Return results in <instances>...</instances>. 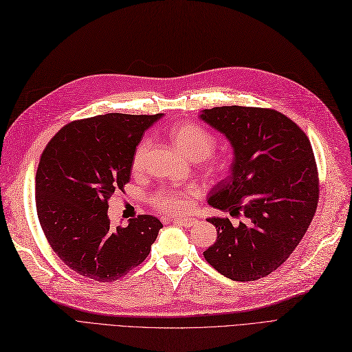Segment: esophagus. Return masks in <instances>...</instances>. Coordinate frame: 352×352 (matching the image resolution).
Listing matches in <instances>:
<instances>
[{
    "instance_id": "esophagus-1",
    "label": "esophagus",
    "mask_w": 352,
    "mask_h": 352,
    "mask_svg": "<svg viewBox=\"0 0 352 352\" xmlns=\"http://www.w3.org/2000/svg\"><path fill=\"white\" fill-rule=\"evenodd\" d=\"M172 221L177 223V225L184 226V228H186V229H189V228H192V226L197 225V219H192V217H185V219H182V217H172Z\"/></svg>"
}]
</instances>
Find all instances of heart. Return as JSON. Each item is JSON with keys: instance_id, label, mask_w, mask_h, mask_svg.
Returning a JSON list of instances; mask_svg holds the SVG:
<instances>
[{"instance_id": "heart-1", "label": "heart", "mask_w": 352, "mask_h": 352, "mask_svg": "<svg viewBox=\"0 0 352 352\" xmlns=\"http://www.w3.org/2000/svg\"><path fill=\"white\" fill-rule=\"evenodd\" d=\"M170 138L177 150L186 158L201 160L210 155L216 146V138L204 127L192 123H182L170 129ZM150 148V140L145 138L138 144L132 157V170L141 172L145 164L146 151ZM211 168L220 172L225 168L220 160L211 163ZM201 195V188L195 184L185 186H170L158 189L151 195V204L163 212H186L194 207L195 199Z\"/></svg>"}]
</instances>
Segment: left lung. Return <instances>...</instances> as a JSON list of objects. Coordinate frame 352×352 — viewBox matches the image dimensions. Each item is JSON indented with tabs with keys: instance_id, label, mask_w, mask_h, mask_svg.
<instances>
[{
	"instance_id": "obj_1",
	"label": "left lung",
	"mask_w": 352,
	"mask_h": 352,
	"mask_svg": "<svg viewBox=\"0 0 352 352\" xmlns=\"http://www.w3.org/2000/svg\"><path fill=\"white\" fill-rule=\"evenodd\" d=\"M199 117L233 148L230 176L211 189L208 204L245 217L239 225L208 219L217 241L204 257L232 280H257L287 260L314 217L318 175L311 144L300 126L272 109L226 105Z\"/></svg>"
}]
</instances>
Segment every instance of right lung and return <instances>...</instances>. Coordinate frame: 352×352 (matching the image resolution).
Returning <instances> with one entry per match:
<instances>
[{"label":"right lung","instance_id":"1","mask_svg":"<svg viewBox=\"0 0 352 352\" xmlns=\"http://www.w3.org/2000/svg\"><path fill=\"white\" fill-rule=\"evenodd\" d=\"M163 114L109 113L74 120L48 142L36 170V212L51 248L85 278L113 282L151 251L157 217L142 214L111 228L109 199L129 182L132 157Z\"/></svg>","mask_w":352,"mask_h":352}]
</instances>
